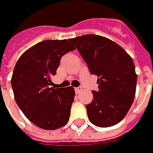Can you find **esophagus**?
Listing matches in <instances>:
<instances>
[{
  "label": "esophagus",
  "mask_w": 153,
  "mask_h": 153,
  "mask_svg": "<svg viewBox=\"0 0 153 153\" xmlns=\"http://www.w3.org/2000/svg\"><path fill=\"white\" fill-rule=\"evenodd\" d=\"M75 91L76 93H79L82 91V87H77V88H75Z\"/></svg>",
  "instance_id": "obj_1"
}]
</instances>
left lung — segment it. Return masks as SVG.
Wrapping results in <instances>:
<instances>
[{
    "mask_svg": "<svg viewBox=\"0 0 153 153\" xmlns=\"http://www.w3.org/2000/svg\"><path fill=\"white\" fill-rule=\"evenodd\" d=\"M92 75L98 77L99 90L86 105L88 119L94 125L107 128L124 118L135 95L137 75L134 64L122 47L97 35L72 38Z\"/></svg>",
    "mask_w": 153,
    "mask_h": 153,
    "instance_id": "left-lung-1",
    "label": "left lung"
}]
</instances>
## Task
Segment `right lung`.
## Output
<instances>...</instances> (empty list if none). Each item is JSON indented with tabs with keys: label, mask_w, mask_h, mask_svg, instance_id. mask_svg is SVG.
Returning <instances> with one entry per match:
<instances>
[{
	"label": "right lung",
	"mask_w": 153,
	"mask_h": 153,
	"mask_svg": "<svg viewBox=\"0 0 153 153\" xmlns=\"http://www.w3.org/2000/svg\"><path fill=\"white\" fill-rule=\"evenodd\" d=\"M73 50L67 40H46L25 51L15 65L11 84L16 103L39 128L53 130L69 121L74 88L50 85L62 56Z\"/></svg>",
	"instance_id": "add662e5"
}]
</instances>
